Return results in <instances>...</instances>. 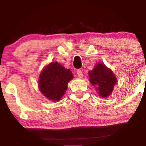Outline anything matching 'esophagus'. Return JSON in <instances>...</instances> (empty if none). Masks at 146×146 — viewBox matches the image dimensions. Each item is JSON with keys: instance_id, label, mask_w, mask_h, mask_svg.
<instances>
[{"instance_id": "esophagus-1", "label": "esophagus", "mask_w": 146, "mask_h": 146, "mask_svg": "<svg viewBox=\"0 0 146 146\" xmlns=\"http://www.w3.org/2000/svg\"><path fill=\"white\" fill-rule=\"evenodd\" d=\"M76 74H77V76H78L79 78H82V76H83V73H82V70H80V69L77 70V71H76Z\"/></svg>"}]
</instances>
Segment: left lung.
I'll return each mask as SVG.
<instances>
[{"instance_id": "1", "label": "left lung", "mask_w": 146, "mask_h": 146, "mask_svg": "<svg viewBox=\"0 0 146 146\" xmlns=\"http://www.w3.org/2000/svg\"><path fill=\"white\" fill-rule=\"evenodd\" d=\"M90 81L96 86L98 93L102 98H107L111 95L114 86L117 83L115 76L110 69L104 64H99L95 66L92 70L89 71Z\"/></svg>"}]
</instances>
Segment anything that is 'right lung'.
<instances>
[{
  "label": "right lung",
  "mask_w": 146,
  "mask_h": 146,
  "mask_svg": "<svg viewBox=\"0 0 146 146\" xmlns=\"http://www.w3.org/2000/svg\"><path fill=\"white\" fill-rule=\"evenodd\" d=\"M73 77L71 70L57 62H52L44 68L39 76V90L51 100L58 101L64 95L68 83Z\"/></svg>",
  "instance_id": "obj_1"
}]
</instances>
